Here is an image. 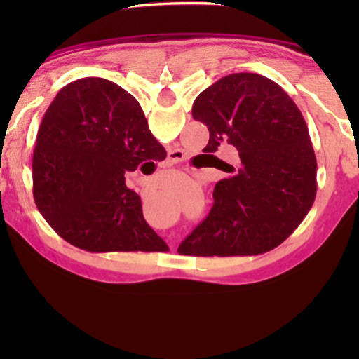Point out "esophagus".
Returning <instances> with one entry per match:
<instances>
[{
	"label": "esophagus",
	"mask_w": 359,
	"mask_h": 359,
	"mask_svg": "<svg viewBox=\"0 0 359 359\" xmlns=\"http://www.w3.org/2000/svg\"><path fill=\"white\" fill-rule=\"evenodd\" d=\"M183 160V154H181V150H171L168 151V158H166V165H176L180 163V161Z\"/></svg>",
	"instance_id": "34e87169"
}]
</instances>
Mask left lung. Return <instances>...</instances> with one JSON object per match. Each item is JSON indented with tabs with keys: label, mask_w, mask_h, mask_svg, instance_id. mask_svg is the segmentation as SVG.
<instances>
[{
	"label": "left lung",
	"mask_w": 359,
	"mask_h": 359,
	"mask_svg": "<svg viewBox=\"0 0 359 359\" xmlns=\"http://www.w3.org/2000/svg\"><path fill=\"white\" fill-rule=\"evenodd\" d=\"M193 117L209 129L203 151L232 145L238 163L210 155L230 176L215 184L208 219L178 253L245 257L276 248L299 227L317 193V160L302 112L269 78L232 73L196 97Z\"/></svg>",
	"instance_id": "1"
}]
</instances>
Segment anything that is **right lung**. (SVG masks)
Wrapping results in <instances>:
<instances>
[{
  "instance_id": "obj_1",
  "label": "right lung",
  "mask_w": 359,
  "mask_h": 359,
  "mask_svg": "<svg viewBox=\"0 0 359 359\" xmlns=\"http://www.w3.org/2000/svg\"><path fill=\"white\" fill-rule=\"evenodd\" d=\"M165 158L134 96L104 78H81L57 93L39 127L34 199L48 225L86 252H166L124 176Z\"/></svg>"
}]
</instances>
